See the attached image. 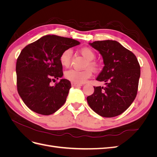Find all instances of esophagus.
Listing matches in <instances>:
<instances>
[{"mask_svg":"<svg viewBox=\"0 0 157 157\" xmlns=\"http://www.w3.org/2000/svg\"><path fill=\"white\" fill-rule=\"evenodd\" d=\"M71 84H72V86H73V87H78V86H82V84H76V83H73V82L71 83Z\"/></svg>","mask_w":157,"mask_h":157,"instance_id":"34e87169","label":"esophagus"}]
</instances>
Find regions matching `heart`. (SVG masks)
<instances>
[{
    "mask_svg": "<svg viewBox=\"0 0 157 157\" xmlns=\"http://www.w3.org/2000/svg\"><path fill=\"white\" fill-rule=\"evenodd\" d=\"M80 52L88 60V62L85 65V67H90L93 70L98 69V65L96 61H94L96 58V53L92 49L88 47H84L80 49ZM72 54L73 52L71 49H66L61 52L59 56V61L63 67L67 68L70 66ZM90 68L83 70L70 69L65 73V77L73 83L79 84L84 83L92 76V70Z\"/></svg>",
    "mask_w": 157,
    "mask_h": 157,
    "instance_id": "obj_1",
    "label": "heart"
}]
</instances>
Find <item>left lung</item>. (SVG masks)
<instances>
[{
    "mask_svg": "<svg viewBox=\"0 0 157 157\" xmlns=\"http://www.w3.org/2000/svg\"><path fill=\"white\" fill-rule=\"evenodd\" d=\"M103 57L104 67L96 80L105 87L94 86L87 97L89 106L99 115L114 117L124 113L135 99L140 77V65L131 51L115 40L90 43Z\"/></svg>",
    "mask_w": 157,
    "mask_h": 157,
    "instance_id": "left-lung-1",
    "label": "left lung"
}]
</instances>
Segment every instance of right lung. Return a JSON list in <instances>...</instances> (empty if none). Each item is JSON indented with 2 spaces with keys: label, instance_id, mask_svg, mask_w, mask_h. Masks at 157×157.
<instances>
[{
  "label": "right lung",
  "instance_id": "1",
  "mask_svg": "<svg viewBox=\"0 0 157 157\" xmlns=\"http://www.w3.org/2000/svg\"><path fill=\"white\" fill-rule=\"evenodd\" d=\"M79 44L69 38L46 35L21 50L16 62L17 89L31 111L50 115L65 103L71 88L69 80L61 79L54 86L50 82L63 75L61 52Z\"/></svg>",
  "mask_w": 157,
  "mask_h": 157
}]
</instances>
